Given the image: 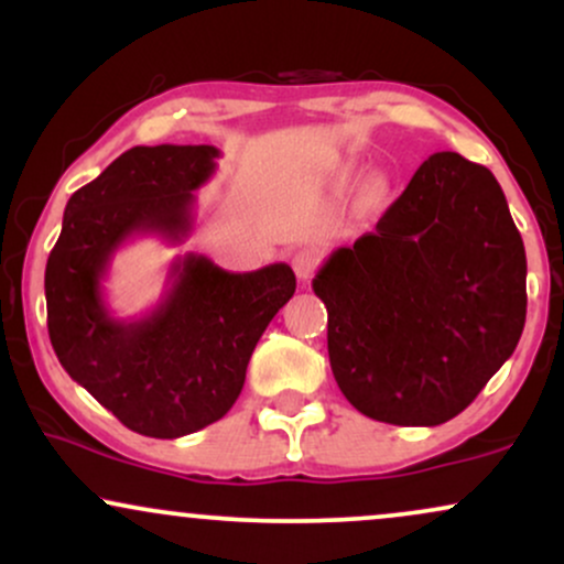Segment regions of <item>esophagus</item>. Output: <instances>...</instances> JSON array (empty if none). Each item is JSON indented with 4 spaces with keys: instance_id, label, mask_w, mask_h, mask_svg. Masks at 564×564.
I'll return each instance as SVG.
<instances>
[{
    "instance_id": "esophagus-1",
    "label": "esophagus",
    "mask_w": 564,
    "mask_h": 564,
    "mask_svg": "<svg viewBox=\"0 0 564 564\" xmlns=\"http://www.w3.org/2000/svg\"><path fill=\"white\" fill-rule=\"evenodd\" d=\"M291 264H294V273H296V278H300V281H310V278L315 275V270H318V264H321V251L315 249V246H304V249L296 251Z\"/></svg>"
}]
</instances>
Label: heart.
Wrapping results in <instances>:
<instances>
[{
	"instance_id": "heart-1",
	"label": "heart",
	"mask_w": 564,
	"mask_h": 564,
	"mask_svg": "<svg viewBox=\"0 0 564 564\" xmlns=\"http://www.w3.org/2000/svg\"><path fill=\"white\" fill-rule=\"evenodd\" d=\"M377 191H379V185H377V183L368 185V196H377Z\"/></svg>"
}]
</instances>
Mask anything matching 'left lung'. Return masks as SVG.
<instances>
[{"label": "left lung", "instance_id": "left-lung-1", "mask_svg": "<svg viewBox=\"0 0 564 564\" xmlns=\"http://www.w3.org/2000/svg\"><path fill=\"white\" fill-rule=\"evenodd\" d=\"M525 275V246L494 174L435 153L377 230L336 249L313 278L336 384L377 422L445 424L514 352Z\"/></svg>", "mask_w": 564, "mask_h": 564}]
</instances>
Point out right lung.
<instances>
[{"label": "right lung", "mask_w": 564, "mask_h": 564, "mask_svg": "<svg viewBox=\"0 0 564 564\" xmlns=\"http://www.w3.org/2000/svg\"><path fill=\"white\" fill-rule=\"evenodd\" d=\"M215 145H138L68 198L44 270L50 341L68 377L121 424L174 440L230 411L246 366L278 310L294 296L286 262L228 273L209 257L172 262L166 289L140 318L106 302L113 254L138 236L183 243L200 185L217 170Z\"/></svg>", "instance_id": "obj_1"}]
</instances>
